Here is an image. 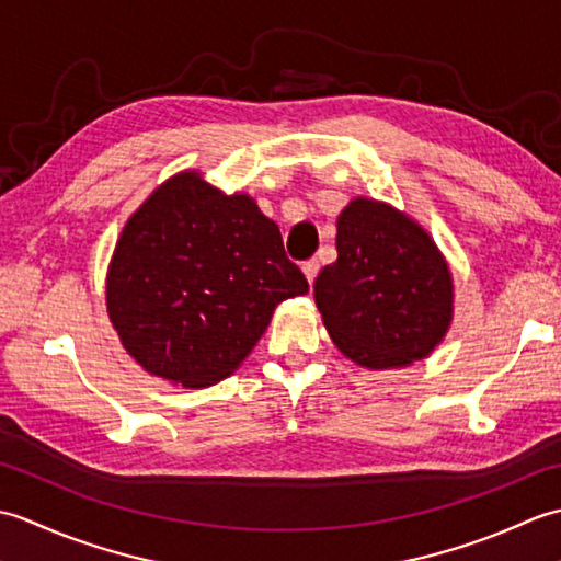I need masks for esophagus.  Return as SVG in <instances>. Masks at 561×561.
<instances>
[{"label": "esophagus", "mask_w": 561, "mask_h": 561, "mask_svg": "<svg viewBox=\"0 0 561 561\" xmlns=\"http://www.w3.org/2000/svg\"><path fill=\"white\" fill-rule=\"evenodd\" d=\"M304 274H306V279H308V284H313V279L318 277V272H320V262L318 260H308V262H304Z\"/></svg>", "instance_id": "1"}]
</instances>
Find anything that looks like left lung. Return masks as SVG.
Here are the masks:
<instances>
[{
	"label": "left lung",
	"mask_w": 561,
	"mask_h": 561,
	"mask_svg": "<svg viewBox=\"0 0 561 561\" xmlns=\"http://www.w3.org/2000/svg\"><path fill=\"white\" fill-rule=\"evenodd\" d=\"M337 260L313 296L335 347L368 371L426 359L453 323L448 260L422 224L388 202L354 197L337 217Z\"/></svg>",
	"instance_id": "8db88e82"
}]
</instances>
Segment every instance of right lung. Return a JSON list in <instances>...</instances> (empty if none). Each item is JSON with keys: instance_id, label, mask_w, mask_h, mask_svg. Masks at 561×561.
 <instances>
[{"instance_id": "obj_1", "label": "right lung", "mask_w": 561, "mask_h": 561, "mask_svg": "<svg viewBox=\"0 0 561 561\" xmlns=\"http://www.w3.org/2000/svg\"><path fill=\"white\" fill-rule=\"evenodd\" d=\"M304 294L279 226L250 195H226L193 169L133 211L105 274V308L125 352L183 388L231 376L274 308Z\"/></svg>"}]
</instances>
